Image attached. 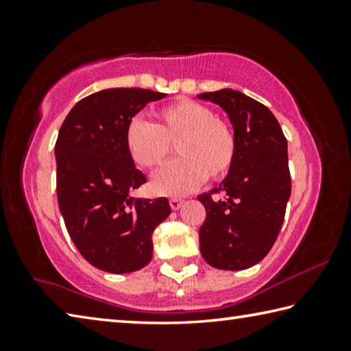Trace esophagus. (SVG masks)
I'll return each instance as SVG.
<instances>
[{
  "instance_id": "esophagus-1",
  "label": "esophagus",
  "mask_w": 351,
  "mask_h": 351,
  "mask_svg": "<svg viewBox=\"0 0 351 351\" xmlns=\"http://www.w3.org/2000/svg\"><path fill=\"white\" fill-rule=\"evenodd\" d=\"M182 203H184V199H181V198H170V207L173 210L180 209V207L182 206Z\"/></svg>"
}]
</instances>
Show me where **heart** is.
<instances>
[{"mask_svg": "<svg viewBox=\"0 0 351 351\" xmlns=\"http://www.w3.org/2000/svg\"><path fill=\"white\" fill-rule=\"evenodd\" d=\"M154 123L133 119L125 130V148L141 169H156L178 142L181 159L165 165L152 180L159 195L180 197L198 189L209 176L221 180L237 156L234 128L207 105L180 99L154 112Z\"/></svg>", "mask_w": 351, "mask_h": 351, "instance_id": "b5f03b06", "label": "heart"}]
</instances>
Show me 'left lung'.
Segmentation results:
<instances>
[{
  "label": "left lung",
  "mask_w": 351,
  "mask_h": 351,
  "mask_svg": "<svg viewBox=\"0 0 351 351\" xmlns=\"http://www.w3.org/2000/svg\"><path fill=\"white\" fill-rule=\"evenodd\" d=\"M198 97L221 106L237 136L232 169L218 189L198 197L206 209L201 255L217 269L251 268L271 251L283 224L291 195L287 138L276 116L246 94L224 88ZM219 191L224 200L211 197Z\"/></svg>",
  "instance_id": "obj_1"
}]
</instances>
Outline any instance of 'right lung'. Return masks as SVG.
Wrapping results in <instances>:
<instances>
[{"mask_svg":"<svg viewBox=\"0 0 351 351\" xmlns=\"http://www.w3.org/2000/svg\"><path fill=\"white\" fill-rule=\"evenodd\" d=\"M164 93L110 88L86 96L56 142L57 199L75 247L96 268L125 274L150 263L153 230L170 215L167 198H133L147 182L125 148L132 117Z\"/></svg>","mask_w":351,"mask_h":351,"instance_id":"1","label":"right lung"}]
</instances>
